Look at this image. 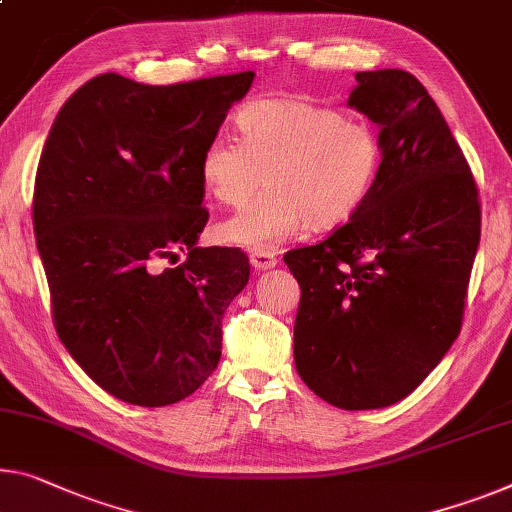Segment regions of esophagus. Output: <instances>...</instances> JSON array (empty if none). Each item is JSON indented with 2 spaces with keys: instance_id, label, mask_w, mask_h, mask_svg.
Instances as JSON below:
<instances>
[{
  "instance_id": "esophagus-1",
  "label": "esophagus",
  "mask_w": 512,
  "mask_h": 512,
  "mask_svg": "<svg viewBox=\"0 0 512 512\" xmlns=\"http://www.w3.org/2000/svg\"><path fill=\"white\" fill-rule=\"evenodd\" d=\"M249 261H251V267H254V270H258V272L272 270V267H277V263H279L274 251H251Z\"/></svg>"
}]
</instances>
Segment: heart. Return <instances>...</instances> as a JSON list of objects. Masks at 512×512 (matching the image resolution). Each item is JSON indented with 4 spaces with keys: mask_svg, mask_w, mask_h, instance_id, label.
<instances>
[{
    "mask_svg": "<svg viewBox=\"0 0 512 512\" xmlns=\"http://www.w3.org/2000/svg\"><path fill=\"white\" fill-rule=\"evenodd\" d=\"M240 141L217 132L199 155V176L217 203L242 208L217 229L226 245L270 251L302 233L336 229L371 194L382 167V141L371 125L293 98H263L235 114Z\"/></svg>",
    "mask_w": 512,
    "mask_h": 512,
    "instance_id": "b5f03b06",
    "label": "heart"
}]
</instances>
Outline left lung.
Here are the masks:
<instances>
[{"mask_svg": "<svg viewBox=\"0 0 512 512\" xmlns=\"http://www.w3.org/2000/svg\"><path fill=\"white\" fill-rule=\"evenodd\" d=\"M355 80L348 105L380 125V174L348 224L283 261L302 288L297 373L329 405L377 410L410 396L458 338L481 203L426 86L398 68Z\"/></svg>", "mask_w": 512, "mask_h": 512, "instance_id": "1", "label": "left lung"}]
</instances>
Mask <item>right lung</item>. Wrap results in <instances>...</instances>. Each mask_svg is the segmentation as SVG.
Returning a JSON list of instances; mask_svg holds the SVG:
<instances>
[{
  "label": "right lung",
  "mask_w": 512,
  "mask_h": 512,
  "mask_svg": "<svg viewBox=\"0 0 512 512\" xmlns=\"http://www.w3.org/2000/svg\"><path fill=\"white\" fill-rule=\"evenodd\" d=\"M254 73L148 86L105 73L59 109L34 185L36 247L61 343L130 405H174L222 357V318L249 258L196 247L199 155ZM186 261L167 271L162 260Z\"/></svg>",
  "instance_id": "obj_1"
}]
</instances>
